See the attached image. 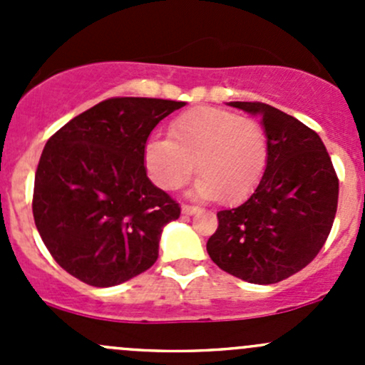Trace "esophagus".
I'll list each match as a JSON object with an SVG mask.
<instances>
[{"mask_svg": "<svg viewBox=\"0 0 365 365\" xmlns=\"http://www.w3.org/2000/svg\"><path fill=\"white\" fill-rule=\"evenodd\" d=\"M196 212H200V208H197V206H192V205H183L182 206L183 215H194Z\"/></svg>", "mask_w": 365, "mask_h": 365, "instance_id": "1", "label": "esophagus"}]
</instances>
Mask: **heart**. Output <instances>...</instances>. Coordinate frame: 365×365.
Returning a JSON list of instances; mask_svg holds the SVG:
<instances>
[{
    "label": "heart",
    "instance_id": "b5f03b06",
    "mask_svg": "<svg viewBox=\"0 0 365 365\" xmlns=\"http://www.w3.org/2000/svg\"><path fill=\"white\" fill-rule=\"evenodd\" d=\"M196 162L201 175L192 194L205 200L240 203L261 182L268 164L263 127L251 118L217 108H194L169 125V138H153L145 146V165L164 190L180 189Z\"/></svg>",
    "mask_w": 365,
    "mask_h": 365
}]
</instances>
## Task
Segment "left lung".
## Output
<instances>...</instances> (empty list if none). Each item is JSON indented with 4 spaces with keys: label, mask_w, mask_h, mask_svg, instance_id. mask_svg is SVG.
I'll use <instances>...</instances> for the list:
<instances>
[{
    "label": "left lung",
    "mask_w": 365,
    "mask_h": 365,
    "mask_svg": "<svg viewBox=\"0 0 365 365\" xmlns=\"http://www.w3.org/2000/svg\"><path fill=\"white\" fill-rule=\"evenodd\" d=\"M259 114L268 141L264 175L245 203L217 213L206 251L227 274L275 284L307 267L329 238L339 180L314 130L261 102H230Z\"/></svg>",
    "instance_id": "left-lung-1"
}]
</instances>
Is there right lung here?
Here are the masks:
<instances>
[{"mask_svg":"<svg viewBox=\"0 0 365 365\" xmlns=\"http://www.w3.org/2000/svg\"><path fill=\"white\" fill-rule=\"evenodd\" d=\"M185 102L108 98L72 118L46 143L33 217L47 251L95 288L121 284L159 257L162 227L180 206L146 176L145 146Z\"/></svg>","mask_w":365,"mask_h":365,"instance_id":"obj_1","label":"right lung"}]
</instances>
